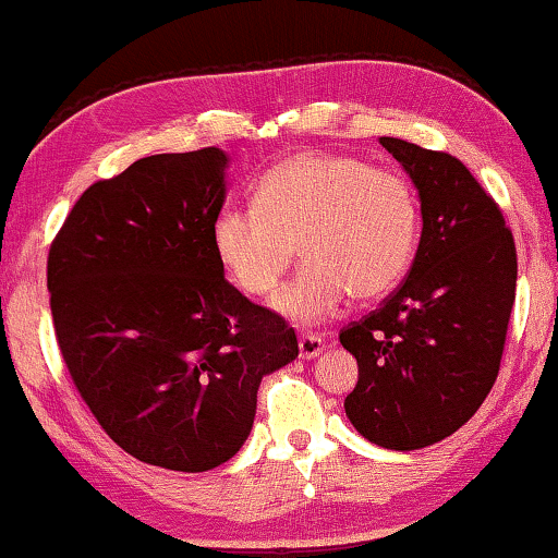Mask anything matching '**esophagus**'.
<instances>
[{
	"label": "esophagus",
	"mask_w": 558,
	"mask_h": 558,
	"mask_svg": "<svg viewBox=\"0 0 558 558\" xmlns=\"http://www.w3.org/2000/svg\"><path fill=\"white\" fill-rule=\"evenodd\" d=\"M298 348H301V359L311 361V359H318V355L323 353L326 340H323L318 332H303V336L298 338Z\"/></svg>",
	"instance_id": "obj_1"
}]
</instances>
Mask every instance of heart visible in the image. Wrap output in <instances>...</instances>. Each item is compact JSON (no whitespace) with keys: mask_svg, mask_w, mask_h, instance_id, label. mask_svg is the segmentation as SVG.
Listing matches in <instances>:
<instances>
[{"mask_svg":"<svg viewBox=\"0 0 558 558\" xmlns=\"http://www.w3.org/2000/svg\"><path fill=\"white\" fill-rule=\"evenodd\" d=\"M418 199L401 172L361 157L303 149L263 174L255 205H228L213 228L215 255L251 298L276 290L295 257L305 265L276 295L295 323H320L351 293L386 295L418 243Z\"/></svg>","mask_w":558,"mask_h":558,"instance_id":"obj_1","label":"heart"}]
</instances>
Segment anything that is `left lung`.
<instances>
[{"label":"left lung","instance_id":"obj_1","mask_svg":"<svg viewBox=\"0 0 558 558\" xmlns=\"http://www.w3.org/2000/svg\"><path fill=\"white\" fill-rule=\"evenodd\" d=\"M418 187L409 276L340 330L359 361L345 415L371 444L415 451L459 430L496 384L517 301V245L501 207L459 157L380 137Z\"/></svg>","mask_w":558,"mask_h":558}]
</instances>
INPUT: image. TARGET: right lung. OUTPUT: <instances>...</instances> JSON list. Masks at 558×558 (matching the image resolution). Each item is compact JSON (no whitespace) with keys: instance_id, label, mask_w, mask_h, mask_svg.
I'll list each match as a JSON object with an SVG mask.
<instances>
[{"instance_id":"right-lung-1","label":"right lung","mask_w":558,"mask_h":558,"mask_svg":"<svg viewBox=\"0 0 558 558\" xmlns=\"http://www.w3.org/2000/svg\"><path fill=\"white\" fill-rule=\"evenodd\" d=\"M220 147L149 155L89 185L49 245L54 336L99 426L137 461L199 473L251 436L295 330L226 280Z\"/></svg>"}]
</instances>
